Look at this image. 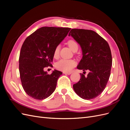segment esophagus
I'll list each match as a JSON object with an SVG mask.
<instances>
[{
    "mask_svg": "<svg viewBox=\"0 0 130 130\" xmlns=\"http://www.w3.org/2000/svg\"><path fill=\"white\" fill-rule=\"evenodd\" d=\"M63 73L64 74H67V75H70L72 74V73L71 72H63Z\"/></svg>",
    "mask_w": 130,
    "mask_h": 130,
    "instance_id": "34e87169",
    "label": "esophagus"
}]
</instances>
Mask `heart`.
Instances as JSON below:
<instances>
[{"instance_id": "b5f03b06", "label": "heart", "mask_w": 130, "mask_h": 130, "mask_svg": "<svg viewBox=\"0 0 130 130\" xmlns=\"http://www.w3.org/2000/svg\"><path fill=\"white\" fill-rule=\"evenodd\" d=\"M67 44L73 52L77 51L78 48V44L76 41L74 40H69L68 41ZM59 50H60V46H57L54 52V57L57 58L59 55ZM76 65V62L72 59H64L62 58L57 61L56 64V68L59 70H62L65 72H70Z\"/></svg>"}]
</instances>
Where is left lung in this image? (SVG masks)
<instances>
[{"label": "left lung", "instance_id": "1", "mask_svg": "<svg viewBox=\"0 0 130 130\" xmlns=\"http://www.w3.org/2000/svg\"><path fill=\"white\" fill-rule=\"evenodd\" d=\"M68 36H71L82 49V58L77 68L89 70L87 76L80 74V80L73 85V89L82 99H94L104 91L111 74L112 58L109 46L92 30L73 29Z\"/></svg>", "mask_w": 130, "mask_h": 130}]
</instances>
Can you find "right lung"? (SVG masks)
Returning <instances> with one entry per match:
<instances>
[{
    "instance_id": "1",
    "label": "right lung",
    "mask_w": 130,
    "mask_h": 130,
    "mask_svg": "<svg viewBox=\"0 0 130 130\" xmlns=\"http://www.w3.org/2000/svg\"><path fill=\"white\" fill-rule=\"evenodd\" d=\"M70 30L68 27H42L23 43L19 55V70L23 88L30 97L43 100L55 90L62 73L55 69L48 74L44 69L52 66L54 50Z\"/></svg>"
}]
</instances>
